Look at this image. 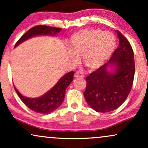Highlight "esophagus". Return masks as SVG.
I'll list each match as a JSON object with an SVG mask.
<instances>
[{
	"instance_id": "obj_1",
	"label": "esophagus",
	"mask_w": 148,
	"mask_h": 148,
	"mask_svg": "<svg viewBox=\"0 0 148 148\" xmlns=\"http://www.w3.org/2000/svg\"><path fill=\"white\" fill-rule=\"evenodd\" d=\"M74 77L75 78H84V75L82 72H77L75 73V74H74Z\"/></svg>"
}]
</instances>
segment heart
Returning <instances> with one entry per match:
<instances>
[{"instance_id": "1", "label": "heart", "mask_w": 148, "mask_h": 148, "mask_svg": "<svg viewBox=\"0 0 148 148\" xmlns=\"http://www.w3.org/2000/svg\"><path fill=\"white\" fill-rule=\"evenodd\" d=\"M116 40L109 32L86 28L76 32L70 40L68 56L73 63L82 56L84 64L90 69H96L103 65L111 56Z\"/></svg>"}]
</instances>
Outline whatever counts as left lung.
<instances>
[{
	"mask_svg": "<svg viewBox=\"0 0 148 148\" xmlns=\"http://www.w3.org/2000/svg\"><path fill=\"white\" fill-rule=\"evenodd\" d=\"M119 47L108 62L86 78L84 95L88 104L97 112L107 113L123 104L133 84L135 63L134 51L125 36L115 30Z\"/></svg>",
	"mask_w": 148,
	"mask_h": 148,
	"instance_id": "8db88e82",
	"label": "left lung"
}]
</instances>
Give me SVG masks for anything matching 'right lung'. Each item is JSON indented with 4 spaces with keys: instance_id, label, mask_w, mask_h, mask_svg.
<instances>
[{
    "instance_id": "obj_1",
    "label": "right lung",
    "mask_w": 148,
    "mask_h": 148,
    "mask_svg": "<svg viewBox=\"0 0 148 148\" xmlns=\"http://www.w3.org/2000/svg\"><path fill=\"white\" fill-rule=\"evenodd\" d=\"M61 28H55V27L47 26V25H37L30 28L18 40L14 48L18 45L25 42V40L35 36L40 35H49V36H55L61 31ZM74 72H69L65 74L63 76L59 79L57 84L48 92L43 95L39 97L30 98L22 95L14 86V89L18 96L32 111L36 113H42V114H49L56 110L62 104L65 95V90L67 86L73 81Z\"/></svg>"
}]
</instances>
